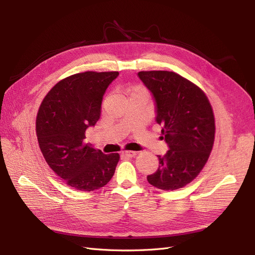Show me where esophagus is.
<instances>
[{
  "label": "esophagus",
  "instance_id": "1",
  "mask_svg": "<svg viewBox=\"0 0 255 255\" xmlns=\"http://www.w3.org/2000/svg\"><path fill=\"white\" fill-rule=\"evenodd\" d=\"M123 157H134L136 155V152L134 151H123L122 153Z\"/></svg>",
  "mask_w": 255,
  "mask_h": 255
}]
</instances>
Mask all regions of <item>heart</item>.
I'll return each mask as SVG.
<instances>
[{"label": "heart", "mask_w": 255, "mask_h": 255, "mask_svg": "<svg viewBox=\"0 0 255 255\" xmlns=\"http://www.w3.org/2000/svg\"><path fill=\"white\" fill-rule=\"evenodd\" d=\"M138 88H141V87H137V88H135V89H138Z\"/></svg>", "instance_id": "obj_1"}]
</instances>
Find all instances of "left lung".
<instances>
[{
    "label": "left lung",
    "instance_id": "obj_1",
    "mask_svg": "<svg viewBox=\"0 0 255 255\" xmlns=\"http://www.w3.org/2000/svg\"><path fill=\"white\" fill-rule=\"evenodd\" d=\"M138 78L150 90L155 121L169 150L157 155L159 165L146 180L158 189L186 186L202 170L215 139V119L204 92L183 76L170 71H140Z\"/></svg>",
    "mask_w": 255,
    "mask_h": 255
}]
</instances>
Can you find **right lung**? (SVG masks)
Instances as JSON below:
<instances>
[{
	"mask_svg": "<svg viewBox=\"0 0 255 255\" xmlns=\"http://www.w3.org/2000/svg\"><path fill=\"white\" fill-rule=\"evenodd\" d=\"M119 72L87 71L58 82L45 96L36 120L42 155L52 170L76 190L92 191L111 181L119 154L85 143L86 129L101 115L103 96Z\"/></svg>",
	"mask_w": 255,
	"mask_h": 255,
	"instance_id": "right-lung-1",
	"label": "right lung"
}]
</instances>
